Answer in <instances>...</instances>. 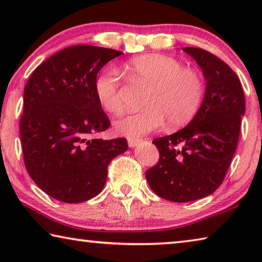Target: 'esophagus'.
Here are the masks:
<instances>
[{
	"label": "esophagus",
	"mask_w": 262,
	"mask_h": 262,
	"mask_svg": "<svg viewBox=\"0 0 262 262\" xmlns=\"http://www.w3.org/2000/svg\"><path fill=\"white\" fill-rule=\"evenodd\" d=\"M140 142H141L140 139H129L128 140V145H129V148H135Z\"/></svg>",
	"instance_id": "1"
}]
</instances>
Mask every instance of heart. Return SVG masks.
Listing matches in <instances>:
<instances>
[{"label":"heart","instance_id":"1","mask_svg":"<svg viewBox=\"0 0 262 262\" xmlns=\"http://www.w3.org/2000/svg\"><path fill=\"white\" fill-rule=\"evenodd\" d=\"M121 73L135 83L149 86L144 99L147 108L130 113L114 122L118 134L139 139L165 125L179 127L192 120L200 108L205 86L195 70L183 68L173 57L145 54L134 57L121 67ZM97 100L105 112H122L120 75L106 69L95 82Z\"/></svg>","mask_w":262,"mask_h":262}]
</instances>
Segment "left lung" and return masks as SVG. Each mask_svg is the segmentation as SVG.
<instances>
[{
	"mask_svg": "<svg viewBox=\"0 0 262 262\" xmlns=\"http://www.w3.org/2000/svg\"><path fill=\"white\" fill-rule=\"evenodd\" d=\"M183 51L202 70L205 96L187 126L152 141L159 161L145 172L154 192L173 202L199 200L220 187L236 151L245 114L243 88L233 70L201 48Z\"/></svg>",
	"mask_w": 262,
	"mask_h": 262,
	"instance_id": "left-lung-1",
	"label": "left lung"
}]
</instances>
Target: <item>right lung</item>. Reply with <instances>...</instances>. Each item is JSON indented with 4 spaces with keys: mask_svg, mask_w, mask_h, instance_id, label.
I'll use <instances>...</instances> for the list:
<instances>
[{
    "mask_svg": "<svg viewBox=\"0 0 262 262\" xmlns=\"http://www.w3.org/2000/svg\"><path fill=\"white\" fill-rule=\"evenodd\" d=\"M121 52L90 45L64 48L42 62L24 89L19 133L32 180L55 200L78 203L103 190L110 162L126 139H90L111 122L97 100V74Z\"/></svg>",
    "mask_w": 262,
    "mask_h": 262,
    "instance_id": "right-lung-1",
    "label": "right lung"
}]
</instances>
